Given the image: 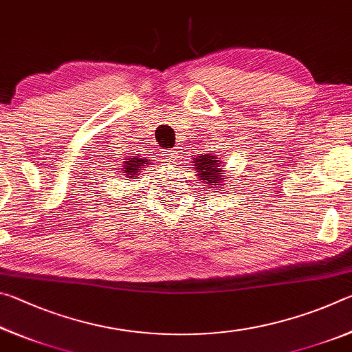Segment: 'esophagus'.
I'll list each match as a JSON object with an SVG mask.
<instances>
[{
  "mask_svg": "<svg viewBox=\"0 0 352 352\" xmlns=\"http://www.w3.org/2000/svg\"><path fill=\"white\" fill-rule=\"evenodd\" d=\"M164 158L168 160L170 164H177L178 160H180V152H178V148H174V151H169V152H164Z\"/></svg>",
  "mask_w": 352,
  "mask_h": 352,
  "instance_id": "34e87169",
  "label": "esophagus"
}]
</instances>
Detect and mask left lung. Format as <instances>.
<instances>
[{"mask_svg": "<svg viewBox=\"0 0 352 352\" xmlns=\"http://www.w3.org/2000/svg\"><path fill=\"white\" fill-rule=\"evenodd\" d=\"M194 163L195 175H200L201 180H205V186L210 188V184H216L222 180V175H220L222 168H220V160L217 155L200 153V157L194 160ZM216 192H219V190H216Z\"/></svg>", "mask_w": 352, "mask_h": 352, "instance_id": "1", "label": "left lung"}]
</instances>
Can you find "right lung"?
<instances>
[{
	"label": "right lung",
	"mask_w": 352,
	"mask_h": 352,
	"mask_svg": "<svg viewBox=\"0 0 352 352\" xmlns=\"http://www.w3.org/2000/svg\"><path fill=\"white\" fill-rule=\"evenodd\" d=\"M144 166H148L147 160L146 158H140L138 155H133V157L126 158V162L122 163V174L126 175L127 178H132L138 175V172H141V169L144 168Z\"/></svg>",
	"instance_id": "1"
}]
</instances>
